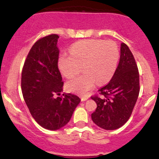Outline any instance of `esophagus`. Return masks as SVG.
Returning <instances> with one entry per match:
<instances>
[{"instance_id": "34e87169", "label": "esophagus", "mask_w": 159, "mask_h": 159, "mask_svg": "<svg viewBox=\"0 0 159 159\" xmlns=\"http://www.w3.org/2000/svg\"><path fill=\"white\" fill-rule=\"evenodd\" d=\"M87 98H88V97H81V99L82 102H84V101H87Z\"/></svg>"}]
</instances>
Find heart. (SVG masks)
Masks as SVG:
<instances>
[{
    "mask_svg": "<svg viewBox=\"0 0 159 159\" xmlns=\"http://www.w3.org/2000/svg\"><path fill=\"white\" fill-rule=\"evenodd\" d=\"M120 58L119 48L113 41L86 39L74 44L70 54H61L58 67L66 78H72L81 71L84 72L66 83L71 92L85 95L96 84L106 83L114 75Z\"/></svg>",
    "mask_w": 159,
    "mask_h": 159,
    "instance_id": "heart-1",
    "label": "heart"
}]
</instances>
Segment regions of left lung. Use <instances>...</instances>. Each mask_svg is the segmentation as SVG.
I'll return each instance as SVG.
<instances>
[{
    "label": "left lung",
    "instance_id": "1",
    "mask_svg": "<svg viewBox=\"0 0 159 159\" xmlns=\"http://www.w3.org/2000/svg\"><path fill=\"white\" fill-rule=\"evenodd\" d=\"M140 91L139 72L135 60L125 43L120 45L119 64L109 83L92 96L97 107L91 114L93 123L105 130L119 129L128 121Z\"/></svg>",
    "mask_w": 159,
    "mask_h": 159
}]
</instances>
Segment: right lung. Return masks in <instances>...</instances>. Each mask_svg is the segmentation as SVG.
<instances>
[{"label": "right lung", "instance_id": "add662e5", "mask_svg": "<svg viewBox=\"0 0 159 159\" xmlns=\"http://www.w3.org/2000/svg\"><path fill=\"white\" fill-rule=\"evenodd\" d=\"M59 36L51 34L36 42L28 53L21 73V91L36 123L55 131L65 126L81 102L71 93L63 94V82L58 69Z\"/></svg>", "mask_w": 159, "mask_h": 159}]
</instances>
